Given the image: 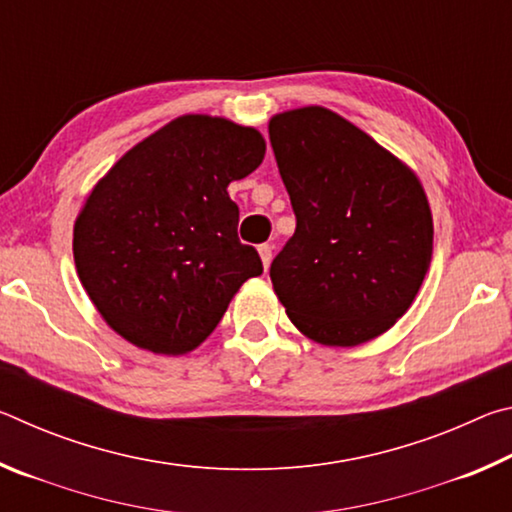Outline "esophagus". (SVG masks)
<instances>
[{"label":"esophagus","mask_w":512,"mask_h":512,"mask_svg":"<svg viewBox=\"0 0 512 512\" xmlns=\"http://www.w3.org/2000/svg\"><path fill=\"white\" fill-rule=\"evenodd\" d=\"M259 250V257H262V264L264 268L271 266V259H273V246L271 244H262L257 248Z\"/></svg>","instance_id":"34e87169"}]
</instances>
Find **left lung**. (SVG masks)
Returning <instances> with one entry per match:
<instances>
[{"mask_svg": "<svg viewBox=\"0 0 512 512\" xmlns=\"http://www.w3.org/2000/svg\"><path fill=\"white\" fill-rule=\"evenodd\" d=\"M268 135L296 232L271 264L287 316L323 345L352 348L406 314L431 264L433 221L415 173L336 112L271 117Z\"/></svg>", "mask_w": 512, "mask_h": 512, "instance_id": "8db88e82", "label": "left lung"}]
</instances>
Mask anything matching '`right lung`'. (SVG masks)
<instances>
[{
    "instance_id": "obj_1",
    "label": "right lung",
    "mask_w": 512,
    "mask_h": 512,
    "mask_svg": "<svg viewBox=\"0 0 512 512\" xmlns=\"http://www.w3.org/2000/svg\"><path fill=\"white\" fill-rule=\"evenodd\" d=\"M259 131L183 115L135 144L74 223V262L101 318L128 343L187 354L219 325L262 259L237 237L228 196L264 160Z\"/></svg>"
}]
</instances>
